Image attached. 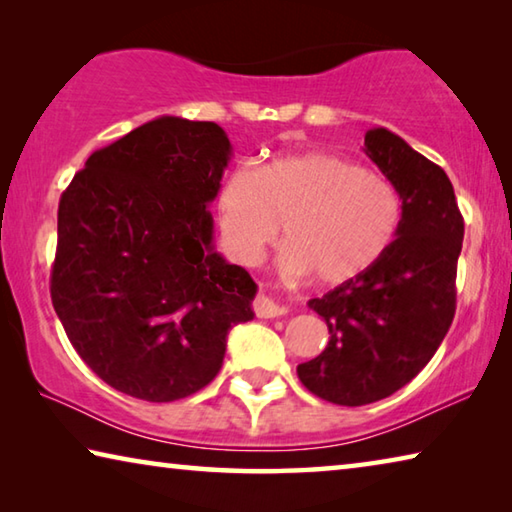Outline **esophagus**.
Segmentation results:
<instances>
[{"mask_svg":"<svg viewBox=\"0 0 512 512\" xmlns=\"http://www.w3.org/2000/svg\"><path fill=\"white\" fill-rule=\"evenodd\" d=\"M254 310L258 317H265V319H272V317H281L288 312V308L279 303L276 299H272L270 294H258L256 301H254Z\"/></svg>","mask_w":512,"mask_h":512,"instance_id":"obj_1","label":"esophagus"}]
</instances>
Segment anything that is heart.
<instances>
[{"instance_id":"1","label":"heart","mask_w":512,"mask_h":512,"mask_svg":"<svg viewBox=\"0 0 512 512\" xmlns=\"http://www.w3.org/2000/svg\"><path fill=\"white\" fill-rule=\"evenodd\" d=\"M220 233L233 261L254 265L279 236V267L342 285L373 270L402 222V200L389 179L333 152L279 155L258 170L233 168L215 195Z\"/></svg>"}]
</instances>
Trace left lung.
Here are the masks:
<instances>
[{
  "label": "left lung",
  "instance_id": "8db88e82",
  "mask_svg": "<svg viewBox=\"0 0 512 512\" xmlns=\"http://www.w3.org/2000/svg\"><path fill=\"white\" fill-rule=\"evenodd\" d=\"M364 152L396 186L402 222L382 261L308 306L324 317L328 344L297 366L303 387L328 402L362 407L425 369L452 326L463 218L450 177L387 128Z\"/></svg>",
  "mask_w": 512,
  "mask_h": 512
}]
</instances>
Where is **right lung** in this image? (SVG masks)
<instances>
[{"mask_svg": "<svg viewBox=\"0 0 512 512\" xmlns=\"http://www.w3.org/2000/svg\"><path fill=\"white\" fill-rule=\"evenodd\" d=\"M233 155L218 123L159 116L74 175L58 206L51 301L98 378L148 402L218 375L258 285L215 251L209 204Z\"/></svg>", "mask_w": 512, "mask_h": 512, "instance_id": "obj_1", "label": "right lung"}]
</instances>
